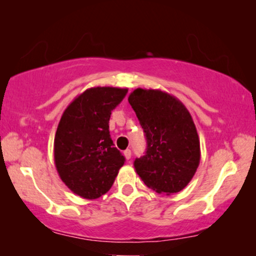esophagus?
<instances>
[{
	"label": "esophagus",
	"instance_id": "obj_1",
	"mask_svg": "<svg viewBox=\"0 0 256 256\" xmlns=\"http://www.w3.org/2000/svg\"><path fill=\"white\" fill-rule=\"evenodd\" d=\"M124 155L126 157V160H130L132 157V150L130 149H126L124 152Z\"/></svg>",
	"mask_w": 256,
	"mask_h": 256
}]
</instances>
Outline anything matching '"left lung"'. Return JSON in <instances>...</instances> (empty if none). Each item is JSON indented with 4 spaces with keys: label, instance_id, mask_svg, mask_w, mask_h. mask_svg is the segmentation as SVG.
<instances>
[{
    "label": "left lung",
    "instance_id": "1",
    "mask_svg": "<svg viewBox=\"0 0 256 256\" xmlns=\"http://www.w3.org/2000/svg\"><path fill=\"white\" fill-rule=\"evenodd\" d=\"M128 101L148 144L146 155L135 160L136 174L157 194L182 191L200 162V142L190 112L160 90L136 88Z\"/></svg>",
    "mask_w": 256,
    "mask_h": 256
}]
</instances>
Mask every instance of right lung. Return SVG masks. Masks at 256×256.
I'll return each mask as SVG.
<instances>
[{
  "label": "right lung",
  "mask_w": 256,
  "mask_h": 256,
  "mask_svg": "<svg viewBox=\"0 0 256 256\" xmlns=\"http://www.w3.org/2000/svg\"><path fill=\"white\" fill-rule=\"evenodd\" d=\"M128 90L92 87L66 107L54 143V164L59 177L73 194L96 199L113 185L124 157L110 135L112 110Z\"/></svg>",
  "instance_id": "add662e5"
}]
</instances>
